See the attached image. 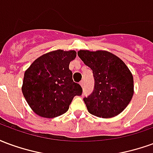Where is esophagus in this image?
Instances as JSON below:
<instances>
[{
  "label": "esophagus",
  "mask_w": 153,
  "mask_h": 153,
  "mask_svg": "<svg viewBox=\"0 0 153 153\" xmlns=\"http://www.w3.org/2000/svg\"><path fill=\"white\" fill-rule=\"evenodd\" d=\"M79 84H80V85H81V87H83V80H82V81L80 82Z\"/></svg>",
  "instance_id": "1"
}]
</instances>
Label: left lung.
Returning <instances> with one entry per match:
<instances>
[{
    "mask_svg": "<svg viewBox=\"0 0 153 153\" xmlns=\"http://www.w3.org/2000/svg\"><path fill=\"white\" fill-rule=\"evenodd\" d=\"M78 56L93 70L95 80L93 93L83 98L88 112L101 118L121 113L134 94L133 75L124 61L106 51L80 50Z\"/></svg>",
    "mask_w": 153,
    "mask_h": 153,
    "instance_id": "1",
    "label": "left lung"
}]
</instances>
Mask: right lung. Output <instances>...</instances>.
I'll return each mask as SVG.
<instances>
[{
	"label": "right lung",
	"mask_w": 153,
	"mask_h": 153,
	"mask_svg": "<svg viewBox=\"0 0 153 153\" xmlns=\"http://www.w3.org/2000/svg\"><path fill=\"white\" fill-rule=\"evenodd\" d=\"M75 57V51H53L38 57L25 71L22 92L37 115L45 118L63 115L74 97L82 95L83 89L74 82L69 69Z\"/></svg>",
	"instance_id": "add662e5"
}]
</instances>
